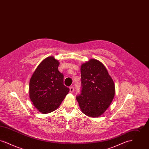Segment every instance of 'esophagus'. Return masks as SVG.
I'll list each match as a JSON object with an SVG mask.
<instances>
[{
  "mask_svg": "<svg viewBox=\"0 0 149 149\" xmlns=\"http://www.w3.org/2000/svg\"><path fill=\"white\" fill-rule=\"evenodd\" d=\"M70 92L72 93L74 92V86H70Z\"/></svg>",
  "mask_w": 149,
  "mask_h": 149,
  "instance_id": "1",
  "label": "esophagus"
}]
</instances>
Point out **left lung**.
Returning a JSON list of instances; mask_svg holds the SVG:
<instances>
[{"label": "left lung", "instance_id": "obj_1", "mask_svg": "<svg viewBox=\"0 0 149 149\" xmlns=\"http://www.w3.org/2000/svg\"><path fill=\"white\" fill-rule=\"evenodd\" d=\"M80 71L81 91L77 96L80 108L87 116L100 117L113 99V80L105 66L94 58L82 64Z\"/></svg>", "mask_w": 149, "mask_h": 149}]
</instances>
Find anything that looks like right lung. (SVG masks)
Masks as SVG:
<instances>
[{
	"label": "right lung",
	"mask_w": 149,
	"mask_h": 149,
	"mask_svg": "<svg viewBox=\"0 0 149 149\" xmlns=\"http://www.w3.org/2000/svg\"><path fill=\"white\" fill-rule=\"evenodd\" d=\"M59 64L54 57H46L30 79L29 98L41 113H49L57 109L70 91L64 85V75L58 70Z\"/></svg>",
	"instance_id": "right-lung-1"
}]
</instances>
